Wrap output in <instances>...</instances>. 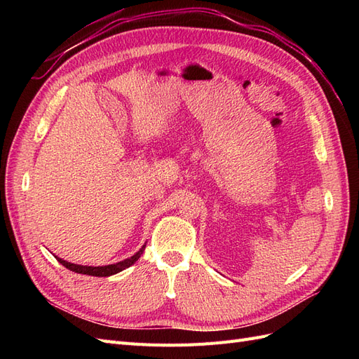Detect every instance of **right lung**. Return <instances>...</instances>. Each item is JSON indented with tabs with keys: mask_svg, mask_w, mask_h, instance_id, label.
I'll list each match as a JSON object with an SVG mask.
<instances>
[{
	"mask_svg": "<svg viewBox=\"0 0 359 359\" xmlns=\"http://www.w3.org/2000/svg\"><path fill=\"white\" fill-rule=\"evenodd\" d=\"M144 250H145V245L139 250V252L136 253V255H133L132 257H128V259H126V260H121V262H118V264H112V265H106V266H85V265H76V264H70V262H67V260H62V259H60V257H57L58 259V262L61 264V265H64L66 266L67 269H70V271H74V273H78V274H86V276H94V277H109V276H114V274H116V273H119V271H123V269H126V268H128V266H132L136 260L140 257V255L144 253Z\"/></svg>",
	"mask_w": 359,
	"mask_h": 359,
	"instance_id": "1",
	"label": "right lung"
}]
</instances>
